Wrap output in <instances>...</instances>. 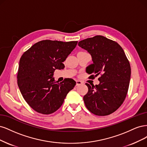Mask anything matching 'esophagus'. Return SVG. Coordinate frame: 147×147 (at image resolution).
I'll list each match as a JSON object with an SVG mask.
<instances>
[{"label":"esophagus","instance_id":"esophagus-1","mask_svg":"<svg viewBox=\"0 0 147 147\" xmlns=\"http://www.w3.org/2000/svg\"><path fill=\"white\" fill-rule=\"evenodd\" d=\"M82 84L83 82L80 81V80H76V86H79V85H81Z\"/></svg>","mask_w":147,"mask_h":147}]
</instances>
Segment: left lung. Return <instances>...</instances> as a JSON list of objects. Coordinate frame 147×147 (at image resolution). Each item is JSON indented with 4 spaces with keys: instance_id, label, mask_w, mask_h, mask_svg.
<instances>
[{
    "instance_id": "left-lung-1",
    "label": "left lung",
    "mask_w": 147,
    "mask_h": 147,
    "mask_svg": "<svg viewBox=\"0 0 147 147\" xmlns=\"http://www.w3.org/2000/svg\"><path fill=\"white\" fill-rule=\"evenodd\" d=\"M79 46L91 54L93 63L86 72L99 84L86 83L88 90L84 96L88 110L99 116L110 115L119 108L128 91L131 67L123 49L117 42L96 35L79 42Z\"/></svg>"
}]
</instances>
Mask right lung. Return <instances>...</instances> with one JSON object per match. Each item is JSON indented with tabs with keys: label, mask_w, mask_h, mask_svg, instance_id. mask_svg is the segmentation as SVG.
<instances>
[{
	"label": "right lung",
	"mask_w": 147,
	"mask_h": 147,
	"mask_svg": "<svg viewBox=\"0 0 147 147\" xmlns=\"http://www.w3.org/2000/svg\"><path fill=\"white\" fill-rule=\"evenodd\" d=\"M77 44V41L42 40L21 56L18 85L24 99L36 112L48 115L57 111L75 86L72 79L57 84L53 76L56 69L65 68L63 62Z\"/></svg>",
	"instance_id": "1"
}]
</instances>
